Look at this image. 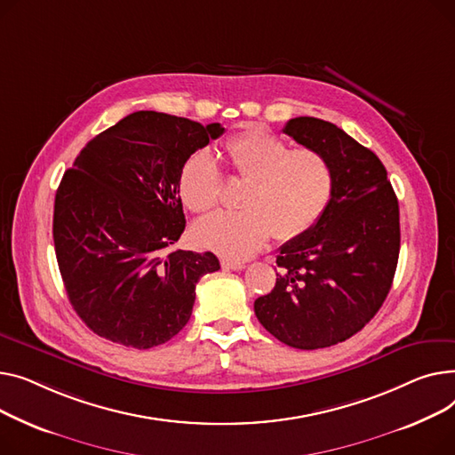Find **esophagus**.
I'll return each instance as SVG.
<instances>
[{
	"label": "esophagus",
	"instance_id": "obj_1",
	"mask_svg": "<svg viewBox=\"0 0 455 455\" xmlns=\"http://www.w3.org/2000/svg\"><path fill=\"white\" fill-rule=\"evenodd\" d=\"M244 266H246L244 262H238V260H228V259L222 260V268L224 270H235L236 272V270H243Z\"/></svg>",
	"mask_w": 455,
	"mask_h": 455
}]
</instances>
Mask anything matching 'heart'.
Wrapping results in <instances>:
<instances>
[{"label":"heart","instance_id":"1","mask_svg":"<svg viewBox=\"0 0 455 455\" xmlns=\"http://www.w3.org/2000/svg\"><path fill=\"white\" fill-rule=\"evenodd\" d=\"M229 171L246 181L238 212H217L193 228L196 244L229 260L255 255L270 236L291 240L308 231L325 211L334 174L327 157L312 148H291L262 126H250L224 145ZM222 172L202 148L187 157L178 195L187 209L204 212L220 200Z\"/></svg>","mask_w":455,"mask_h":455}]
</instances>
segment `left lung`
<instances>
[{
	"label": "left lung",
	"instance_id": "obj_1",
	"mask_svg": "<svg viewBox=\"0 0 455 455\" xmlns=\"http://www.w3.org/2000/svg\"><path fill=\"white\" fill-rule=\"evenodd\" d=\"M283 132L327 157L334 187L317 222L281 246L275 286L253 307L279 341L323 349L362 331L386 301L400 250L398 200L377 154L336 124L296 117Z\"/></svg>",
	"mask_w": 455,
	"mask_h": 455
}]
</instances>
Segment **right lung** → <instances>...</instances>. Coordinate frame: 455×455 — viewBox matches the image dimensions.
<instances>
[{
	"mask_svg": "<svg viewBox=\"0 0 455 455\" xmlns=\"http://www.w3.org/2000/svg\"><path fill=\"white\" fill-rule=\"evenodd\" d=\"M224 133L169 114L136 112L93 138L55 196L52 240L68 299L97 336L133 349L189 322L211 251L171 250L185 229L178 176L187 157Z\"/></svg>",
	"mask_w": 455,
	"mask_h": 455,
	"instance_id": "right-lung-1",
	"label": "right lung"
}]
</instances>
